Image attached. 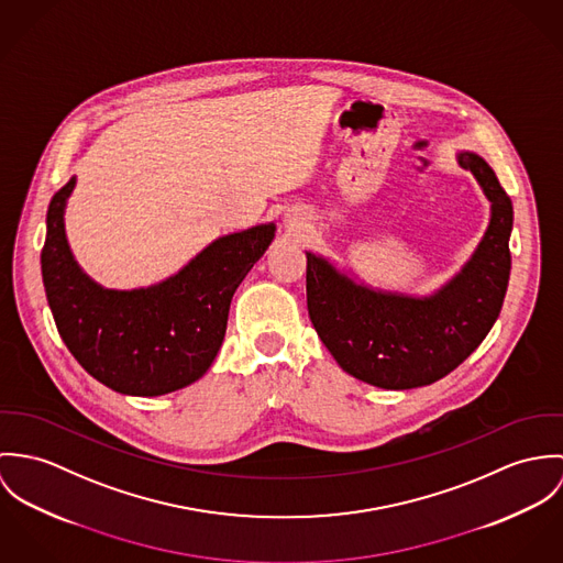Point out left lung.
<instances>
[{
    "mask_svg": "<svg viewBox=\"0 0 563 563\" xmlns=\"http://www.w3.org/2000/svg\"><path fill=\"white\" fill-rule=\"evenodd\" d=\"M457 164L475 175L493 216L471 261L434 296L374 291L307 252L312 325L341 369L367 384L406 390L437 382L479 347L499 317L511 269V200L486 159L466 151Z\"/></svg>",
    "mask_w": 563,
    "mask_h": 563,
    "instance_id": "1",
    "label": "left lung"
}]
</instances>
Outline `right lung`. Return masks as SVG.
<instances>
[{"label":"right lung","mask_w":563,"mask_h":563,"mask_svg":"<svg viewBox=\"0 0 563 563\" xmlns=\"http://www.w3.org/2000/svg\"><path fill=\"white\" fill-rule=\"evenodd\" d=\"M75 177L49 202L41 252L43 285L64 345L108 388L155 397L184 388L211 367L235 289L274 240V224L216 240L168 280L114 291L75 263L64 207Z\"/></svg>","instance_id":"1"}]
</instances>
